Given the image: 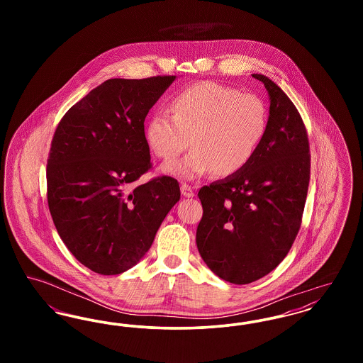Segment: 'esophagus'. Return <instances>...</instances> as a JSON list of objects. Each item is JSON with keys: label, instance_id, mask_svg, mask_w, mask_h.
<instances>
[{"label": "esophagus", "instance_id": "34e87169", "mask_svg": "<svg viewBox=\"0 0 363 363\" xmlns=\"http://www.w3.org/2000/svg\"><path fill=\"white\" fill-rule=\"evenodd\" d=\"M181 193H182L184 197H188V199L194 196V190L188 184H182L181 185Z\"/></svg>", "mask_w": 363, "mask_h": 363}]
</instances>
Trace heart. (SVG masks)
Wrapping results in <instances>:
<instances>
[{
	"mask_svg": "<svg viewBox=\"0 0 363 363\" xmlns=\"http://www.w3.org/2000/svg\"><path fill=\"white\" fill-rule=\"evenodd\" d=\"M268 120V107L259 96L203 82L174 96L172 114H152L144 136L151 152L166 162L181 155L191 138L193 151L181 162L163 166V173L194 179L215 170L228 177L240 173L257 154Z\"/></svg>",
	"mask_w": 363,
	"mask_h": 363,
	"instance_id": "obj_1",
	"label": "heart"
}]
</instances>
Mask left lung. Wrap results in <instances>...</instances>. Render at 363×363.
Listing matches in <instances>:
<instances>
[{"label": "left lung", "instance_id": "obj_1", "mask_svg": "<svg viewBox=\"0 0 363 363\" xmlns=\"http://www.w3.org/2000/svg\"><path fill=\"white\" fill-rule=\"evenodd\" d=\"M253 77L269 96L267 135L243 170L199 191V253L216 277L233 284L259 280L287 256L311 178L308 133L296 107L269 77Z\"/></svg>", "mask_w": 363, "mask_h": 363}]
</instances>
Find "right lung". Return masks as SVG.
Masks as SVG:
<instances>
[{
    "instance_id": "obj_1",
    "label": "right lung",
    "mask_w": 363,
    "mask_h": 363,
    "mask_svg": "<svg viewBox=\"0 0 363 363\" xmlns=\"http://www.w3.org/2000/svg\"><path fill=\"white\" fill-rule=\"evenodd\" d=\"M175 79L106 80L55 129L46 174L52 222L70 253L96 274L135 267L179 201L172 177L130 188L151 167L145 117Z\"/></svg>"
}]
</instances>
